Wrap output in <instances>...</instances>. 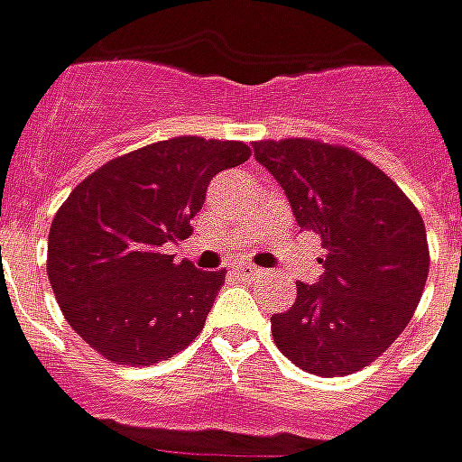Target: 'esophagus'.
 Here are the masks:
<instances>
[{"label": "esophagus", "mask_w": 462, "mask_h": 462, "mask_svg": "<svg viewBox=\"0 0 462 462\" xmlns=\"http://www.w3.org/2000/svg\"><path fill=\"white\" fill-rule=\"evenodd\" d=\"M235 273L242 277H254V275H260L263 270L260 267H254V264H247V263H240V264H235Z\"/></svg>", "instance_id": "esophagus-1"}]
</instances>
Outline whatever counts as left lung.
<instances>
[{"label":"left lung","mask_w":462,"mask_h":462,"mask_svg":"<svg viewBox=\"0 0 462 462\" xmlns=\"http://www.w3.org/2000/svg\"><path fill=\"white\" fill-rule=\"evenodd\" d=\"M302 230L322 240L315 285L273 315L280 353L312 375H350L398 340L420 302L430 254L420 212L363 154L318 140L254 142Z\"/></svg>","instance_id":"left-lung-1"}]
</instances>
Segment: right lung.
<instances>
[{
  "mask_svg": "<svg viewBox=\"0 0 462 462\" xmlns=\"http://www.w3.org/2000/svg\"><path fill=\"white\" fill-rule=\"evenodd\" d=\"M245 142L172 137L109 160L57 209L47 275L72 330L117 365H154L205 328L225 270L164 254L187 240L212 177L247 162Z\"/></svg>",
  "mask_w": 462,
  "mask_h": 462,
  "instance_id": "obj_1",
  "label": "right lung"
}]
</instances>
